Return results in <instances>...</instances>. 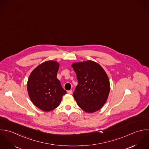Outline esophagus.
I'll return each instance as SVG.
<instances>
[{
	"label": "esophagus",
	"mask_w": 149,
	"mask_h": 149,
	"mask_svg": "<svg viewBox=\"0 0 149 149\" xmlns=\"http://www.w3.org/2000/svg\"><path fill=\"white\" fill-rule=\"evenodd\" d=\"M67 93H68V94H71L72 93V90H68V91H67Z\"/></svg>",
	"instance_id": "34e87169"
}]
</instances>
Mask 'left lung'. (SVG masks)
Returning <instances> with one entry per match:
<instances>
[{
  "instance_id": "8db88e82",
  "label": "left lung",
  "mask_w": 149,
  "mask_h": 149,
  "mask_svg": "<svg viewBox=\"0 0 149 149\" xmlns=\"http://www.w3.org/2000/svg\"><path fill=\"white\" fill-rule=\"evenodd\" d=\"M78 85L73 96L78 105L88 113L100 110L107 102L110 91L108 77L97 63L91 60L72 64Z\"/></svg>"
}]
</instances>
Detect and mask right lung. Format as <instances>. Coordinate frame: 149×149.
I'll use <instances>...</instances> for the list:
<instances>
[{
	"mask_svg": "<svg viewBox=\"0 0 149 149\" xmlns=\"http://www.w3.org/2000/svg\"><path fill=\"white\" fill-rule=\"evenodd\" d=\"M59 64L49 60L38 65L31 72L27 89L33 104L41 110L48 112L59 105L66 91L63 89L57 72Z\"/></svg>",
	"mask_w": 149,
	"mask_h": 149,
	"instance_id": "add662e5",
	"label": "right lung"
}]
</instances>
